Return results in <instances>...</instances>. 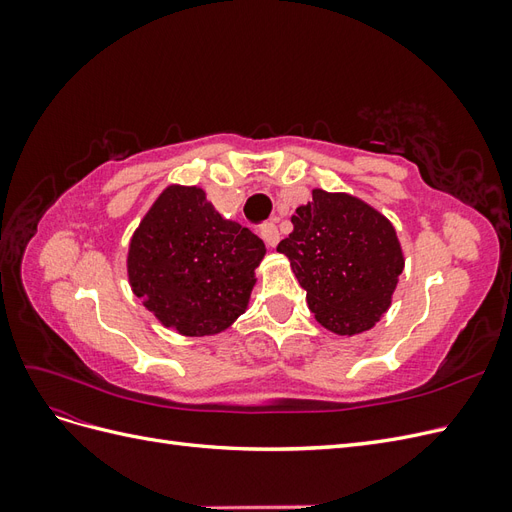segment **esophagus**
Segmentation results:
<instances>
[{
  "mask_svg": "<svg viewBox=\"0 0 512 512\" xmlns=\"http://www.w3.org/2000/svg\"><path fill=\"white\" fill-rule=\"evenodd\" d=\"M260 237L267 243V247H275L277 243H280V230H277V226L273 222H269L260 228Z\"/></svg>",
  "mask_w": 512,
  "mask_h": 512,
  "instance_id": "obj_1",
  "label": "esophagus"
}]
</instances>
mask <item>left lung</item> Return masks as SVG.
<instances>
[{
	"label": "left lung",
	"mask_w": 512,
	"mask_h": 512,
	"mask_svg": "<svg viewBox=\"0 0 512 512\" xmlns=\"http://www.w3.org/2000/svg\"><path fill=\"white\" fill-rule=\"evenodd\" d=\"M277 245L327 331L354 337L389 312L406 258L397 230L376 207L346 192L314 188Z\"/></svg>",
	"instance_id": "left-lung-1"
}]
</instances>
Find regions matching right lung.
Returning a JSON list of instances; mask_svg holds the SVG:
<instances>
[{"instance_id": "1", "label": "right lung", "mask_w": 512, "mask_h": 512, "mask_svg": "<svg viewBox=\"0 0 512 512\" xmlns=\"http://www.w3.org/2000/svg\"><path fill=\"white\" fill-rule=\"evenodd\" d=\"M265 254L262 239L222 218L203 188L170 183L130 239L128 282L162 327L211 337L245 314Z\"/></svg>"}]
</instances>
